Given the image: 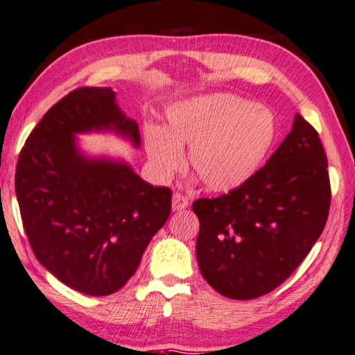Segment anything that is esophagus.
Returning <instances> with one entry per match:
<instances>
[{"instance_id": "34e87169", "label": "esophagus", "mask_w": 355, "mask_h": 355, "mask_svg": "<svg viewBox=\"0 0 355 355\" xmlns=\"http://www.w3.org/2000/svg\"><path fill=\"white\" fill-rule=\"evenodd\" d=\"M188 205H189V200L186 199L184 196H182V194H173V197H172V208L175 209V211H182V209H184V208H188Z\"/></svg>"}]
</instances>
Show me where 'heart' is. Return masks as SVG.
<instances>
[{
	"label": "heart",
	"mask_w": 355,
	"mask_h": 355,
	"mask_svg": "<svg viewBox=\"0 0 355 355\" xmlns=\"http://www.w3.org/2000/svg\"><path fill=\"white\" fill-rule=\"evenodd\" d=\"M279 137L274 112L232 94L202 95L169 107L163 131L146 133L148 158L161 175L188 166L208 191L230 192L254 178Z\"/></svg>",
	"instance_id": "heart-1"
}]
</instances>
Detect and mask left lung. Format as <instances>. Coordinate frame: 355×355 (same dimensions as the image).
<instances>
[{
  "label": "left lung",
  "mask_w": 355,
  "mask_h": 355,
  "mask_svg": "<svg viewBox=\"0 0 355 355\" xmlns=\"http://www.w3.org/2000/svg\"><path fill=\"white\" fill-rule=\"evenodd\" d=\"M327 156L318 131L296 114L290 131L257 175L216 199H197L200 272L222 296L245 300L290 277L326 227Z\"/></svg>",
  "instance_id": "obj_1"
}]
</instances>
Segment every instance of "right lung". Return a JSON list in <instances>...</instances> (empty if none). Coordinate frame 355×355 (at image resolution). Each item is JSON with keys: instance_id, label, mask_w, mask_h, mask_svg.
I'll list each match as a JSON object with an SVG mask.
<instances>
[{"instance_id": "right-lung-1", "label": "right lung", "mask_w": 355, "mask_h": 355, "mask_svg": "<svg viewBox=\"0 0 355 355\" xmlns=\"http://www.w3.org/2000/svg\"><path fill=\"white\" fill-rule=\"evenodd\" d=\"M114 130L139 146V130L111 87H78L28 136L15 194L34 255L56 279L89 296L120 290L169 219L172 191L152 186L122 161L80 153L75 133Z\"/></svg>"}]
</instances>
